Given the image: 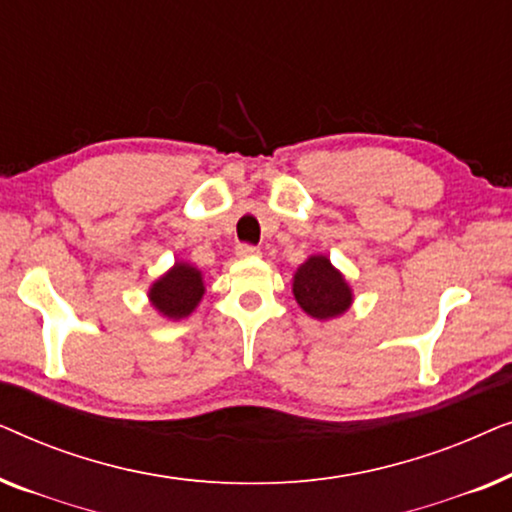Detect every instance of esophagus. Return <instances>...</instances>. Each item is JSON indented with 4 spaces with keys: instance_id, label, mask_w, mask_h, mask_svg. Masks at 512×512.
Listing matches in <instances>:
<instances>
[{
    "instance_id": "esophagus-1",
    "label": "esophagus",
    "mask_w": 512,
    "mask_h": 512,
    "mask_svg": "<svg viewBox=\"0 0 512 512\" xmlns=\"http://www.w3.org/2000/svg\"><path fill=\"white\" fill-rule=\"evenodd\" d=\"M258 254H261V251H258V247H251V244H237L235 247L237 258H254Z\"/></svg>"
}]
</instances>
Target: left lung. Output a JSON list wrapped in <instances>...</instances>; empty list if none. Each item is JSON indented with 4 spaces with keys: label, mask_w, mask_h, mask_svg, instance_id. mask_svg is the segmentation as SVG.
Returning a JSON list of instances; mask_svg holds the SVG:
<instances>
[{
    "label": "left lung",
    "mask_w": 512,
    "mask_h": 512,
    "mask_svg": "<svg viewBox=\"0 0 512 512\" xmlns=\"http://www.w3.org/2000/svg\"><path fill=\"white\" fill-rule=\"evenodd\" d=\"M291 286L300 310L317 321L338 319L354 303V291L347 277L326 254L307 256V261L293 272Z\"/></svg>",
    "instance_id": "1"
}]
</instances>
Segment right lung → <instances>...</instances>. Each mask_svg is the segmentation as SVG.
Wrapping results in <instances>:
<instances>
[{
    "instance_id": "obj_1",
    "label": "right lung",
    "mask_w": 512,
    "mask_h": 512,
    "mask_svg": "<svg viewBox=\"0 0 512 512\" xmlns=\"http://www.w3.org/2000/svg\"><path fill=\"white\" fill-rule=\"evenodd\" d=\"M205 291L207 286L202 270L188 261H174L172 268L149 286L146 296L160 317L179 321L191 317Z\"/></svg>"
}]
</instances>
